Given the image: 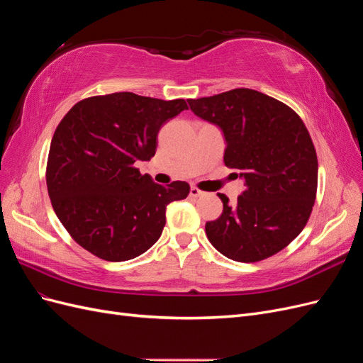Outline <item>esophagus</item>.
<instances>
[{
    "label": "esophagus",
    "instance_id": "34e87169",
    "mask_svg": "<svg viewBox=\"0 0 363 363\" xmlns=\"http://www.w3.org/2000/svg\"><path fill=\"white\" fill-rule=\"evenodd\" d=\"M204 192L203 191H200L199 188H195V186H192L191 188V191H189V195L192 196V199H196V196H201Z\"/></svg>",
    "mask_w": 363,
    "mask_h": 363
}]
</instances>
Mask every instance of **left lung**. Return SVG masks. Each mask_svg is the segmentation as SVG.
<instances>
[{"label": "left lung", "instance_id": "obj_1", "mask_svg": "<svg viewBox=\"0 0 363 363\" xmlns=\"http://www.w3.org/2000/svg\"><path fill=\"white\" fill-rule=\"evenodd\" d=\"M188 103L223 130L225 167L245 182L235 207L219 194L224 208L206 223L208 240L236 262L274 256L301 233L316 199L318 159L309 131L289 106L247 87Z\"/></svg>", "mask_w": 363, "mask_h": 363}]
</instances>
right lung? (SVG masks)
<instances>
[{
    "label": "right lung",
    "instance_id": "1",
    "mask_svg": "<svg viewBox=\"0 0 363 363\" xmlns=\"http://www.w3.org/2000/svg\"><path fill=\"white\" fill-rule=\"evenodd\" d=\"M186 108L182 98L116 92L84 98L63 116L50 145L47 188L77 244L100 259L124 262L157 242L167 206L191 188L186 182L157 184L135 163L156 155L159 130Z\"/></svg>",
    "mask_w": 363,
    "mask_h": 363
}]
</instances>
